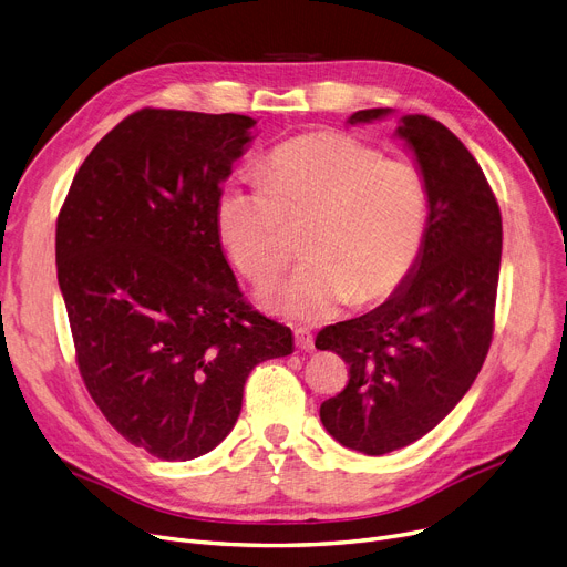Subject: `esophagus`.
<instances>
[{"label": "esophagus", "instance_id": "34e87169", "mask_svg": "<svg viewBox=\"0 0 567 567\" xmlns=\"http://www.w3.org/2000/svg\"><path fill=\"white\" fill-rule=\"evenodd\" d=\"M293 340H296V347L303 349V351L315 349V338H312V333L308 329H296L293 331Z\"/></svg>", "mask_w": 567, "mask_h": 567}]
</instances>
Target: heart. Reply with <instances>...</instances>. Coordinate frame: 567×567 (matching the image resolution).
Returning a JSON list of instances; mask_svg holds the SVG:
<instances>
[{"instance_id": "heart-1", "label": "heart", "mask_w": 567, "mask_h": 567, "mask_svg": "<svg viewBox=\"0 0 567 567\" xmlns=\"http://www.w3.org/2000/svg\"><path fill=\"white\" fill-rule=\"evenodd\" d=\"M220 244L255 282L289 264L306 227L308 261L261 303L296 321H323L347 303L374 306L419 266L430 234V188L419 165L336 131L280 144L259 182H231L216 204Z\"/></svg>"}]
</instances>
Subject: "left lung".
I'll list each match as a JSON object with an SVG mask.
<instances>
[{"mask_svg":"<svg viewBox=\"0 0 567 567\" xmlns=\"http://www.w3.org/2000/svg\"><path fill=\"white\" fill-rule=\"evenodd\" d=\"M391 107L359 110L370 124ZM430 188V234L411 278L363 317L319 331L315 347L349 365L344 391L319 419L336 441L385 455L434 430L478 377L494 333L503 227L498 202L468 148L436 118L406 114L395 131Z\"/></svg>","mask_w":567,"mask_h":567,"instance_id":"left-lung-1","label":"left lung"}]
</instances>
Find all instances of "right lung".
<instances>
[{
    "label": "right lung",
    "instance_id": "right-lung-1",
    "mask_svg": "<svg viewBox=\"0 0 567 567\" xmlns=\"http://www.w3.org/2000/svg\"><path fill=\"white\" fill-rule=\"evenodd\" d=\"M255 118L144 107L80 165L56 218V280L89 395L158 460L231 432L248 374L291 353L223 255L216 204Z\"/></svg>",
    "mask_w": 567,
    "mask_h": 567
}]
</instances>
